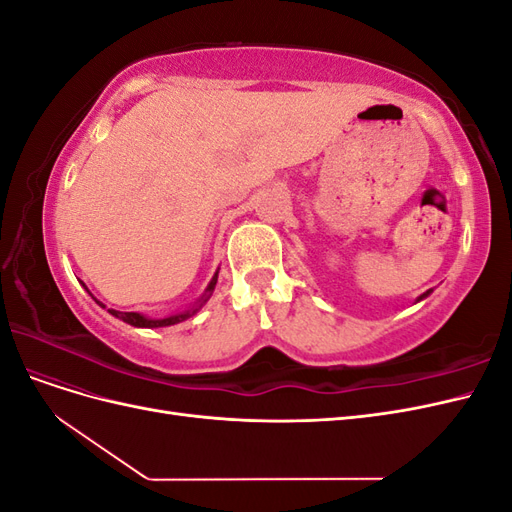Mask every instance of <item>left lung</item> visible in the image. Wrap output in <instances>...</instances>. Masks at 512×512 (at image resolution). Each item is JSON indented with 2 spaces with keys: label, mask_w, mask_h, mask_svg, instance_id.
<instances>
[{
  "label": "left lung",
  "mask_w": 512,
  "mask_h": 512,
  "mask_svg": "<svg viewBox=\"0 0 512 512\" xmlns=\"http://www.w3.org/2000/svg\"><path fill=\"white\" fill-rule=\"evenodd\" d=\"M429 292H431V290H427V292H425V294H421V297H418V301H421V299H425V297H427V294H429Z\"/></svg>",
  "instance_id": "left-lung-1"
}]
</instances>
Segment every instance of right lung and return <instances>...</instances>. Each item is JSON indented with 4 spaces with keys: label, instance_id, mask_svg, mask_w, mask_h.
<instances>
[{
    "label": "right lung",
    "instance_id": "obj_1",
    "mask_svg": "<svg viewBox=\"0 0 512 512\" xmlns=\"http://www.w3.org/2000/svg\"><path fill=\"white\" fill-rule=\"evenodd\" d=\"M215 284H218V273L213 275V280L209 282V286H207V290H205V294L203 297H200V301L194 305V307H190V309H185V312H179V314H173V316H166V318H147V316H143V314H138V312H117V309H108V314H113L115 318H119V320H123V322H128V324H132V327H143V329H158V327H170V324H177V322H183V320H188L190 316H194L200 307H203L207 301H209V297H211V292H213V288H215ZM91 297H94V294H91ZM96 299V297H94ZM96 303L100 305V307H104L98 299H96Z\"/></svg>",
    "mask_w": 512,
    "mask_h": 512
}]
</instances>
